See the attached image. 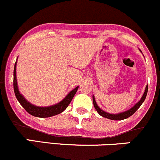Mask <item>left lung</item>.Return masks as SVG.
<instances>
[{"instance_id": "left-lung-1", "label": "left lung", "mask_w": 160, "mask_h": 160, "mask_svg": "<svg viewBox=\"0 0 160 160\" xmlns=\"http://www.w3.org/2000/svg\"><path fill=\"white\" fill-rule=\"evenodd\" d=\"M148 85L147 84V86H146V88H145V91H144V94L142 97V98H141L140 100L138 101V102L132 107V108H131L130 109L126 111V112H121V113L109 114V113H108V112H104V111L101 109V108L98 106V105L97 104V102H96V101H95L94 97L93 96V106H94V108H96V110L97 111V112H98L99 115L102 116V117H104V118H108V119L114 120V121H121V120L126 119V118H128L129 117H130L131 115H132V114L138 109V108L142 106V104L144 102V99H145V98H146V96H147V93H148Z\"/></svg>"}]
</instances>
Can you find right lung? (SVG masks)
<instances>
[{"label":"right lung","mask_w":160,"mask_h":160,"mask_svg":"<svg viewBox=\"0 0 160 160\" xmlns=\"http://www.w3.org/2000/svg\"><path fill=\"white\" fill-rule=\"evenodd\" d=\"M16 63L17 61L15 63L14 71H13V88H14L15 95H16V99H18L21 106L26 110V112H28L30 114L34 116V117L49 118L57 115L58 114H61L67 108V106H69V103L72 101L73 97L76 94L78 86L69 92L63 100L57 103V104L47 107H39L34 106V105L28 102L27 99L22 96V94H21L19 91H18L16 79Z\"/></svg>","instance_id":"add662e5"}]
</instances>
